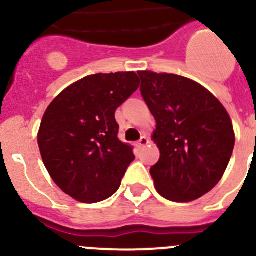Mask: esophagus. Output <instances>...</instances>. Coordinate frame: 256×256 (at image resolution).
<instances>
[{
    "mask_svg": "<svg viewBox=\"0 0 256 256\" xmlns=\"http://www.w3.org/2000/svg\"><path fill=\"white\" fill-rule=\"evenodd\" d=\"M149 144V139H148V136H142V139L138 142V146H145V145Z\"/></svg>",
    "mask_w": 256,
    "mask_h": 256,
    "instance_id": "obj_1",
    "label": "esophagus"
}]
</instances>
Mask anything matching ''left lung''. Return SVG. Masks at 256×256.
<instances>
[{"label": "left lung", "mask_w": 256, "mask_h": 256, "mask_svg": "<svg viewBox=\"0 0 256 256\" xmlns=\"http://www.w3.org/2000/svg\"><path fill=\"white\" fill-rule=\"evenodd\" d=\"M142 96L156 121L152 139L160 152L152 166L158 193L190 202L221 180L235 145V131L224 104L207 88L170 73L138 72Z\"/></svg>", "instance_id": "obj_1"}]
</instances>
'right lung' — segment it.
Masks as SVG:
<instances>
[{"label": "right lung", "mask_w": 256, "mask_h": 256, "mask_svg": "<svg viewBox=\"0 0 256 256\" xmlns=\"http://www.w3.org/2000/svg\"><path fill=\"white\" fill-rule=\"evenodd\" d=\"M140 86L135 72L97 73L62 90L48 106L38 144L56 186L82 204H97L116 192L132 148L117 138L114 112Z\"/></svg>", "instance_id": "obj_1"}]
</instances>
